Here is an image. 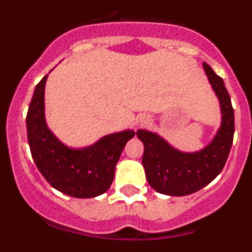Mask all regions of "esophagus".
<instances>
[{"instance_id": "esophagus-1", "label": "esophagus", "mask_w": 252, "mask_h": 252, "mask_svg": "<svg viewBox=\"0 0 252 252\" xmlns=\"http://www.w3.org/2000/svg\"><path fill=\"white\" fill-rule=\"evenodd\" d=\"M149 122V120L146 119V117H142L141 120H140V125H141V126H144V125H146Z\"/></svg>"}]
</instances>
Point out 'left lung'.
<instances>
[{"mask_svg": "<svg viewBox=\"0 0 252 252\" xmlns=\"http://www.w3.org/2000/svg\"><path fill=\"white\" fill-rule=\"evenodd\" d=\"M208 79L220 98L222 126L213 141L198 153H180L153 132L137 131L144 144L142 165L146 179L157 192L166 195H188L209 184L223 169L235 132V115L223 81L204 63Z\"/></svg>", "mask_w": 252, "mask_h": 252, "instance_id": "1", "label": "left lung"}]
</instances>
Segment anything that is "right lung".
<instances>
[{"label": "right lung", "mask_w": 252, "mask_h": 252, "mask_svg": "<svg viewBox=\"0 0 252 252\" xmlns=\"http://www.w3.org/2000/svg\"><path fill=\"white\" fill-rule=\"evenodd\" d=\"M48 75L37 83L26 116L28 140L37 169L59 192L75 198H92L110 188L115 166L133 131L112 133L83 150L64 146L50 132L44 117V90Z\"/></svg>", "instance_id": "right-lung-1"}]
</instances>
